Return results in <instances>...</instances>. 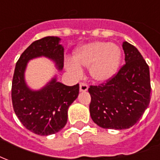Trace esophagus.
Returning a JSON list of instances; mask_svg holds the SVG:
<instances>
[{"label":"esophagus","mask_w":160,"mask_h":160,"mask_svg":"<svg viewBox=\"0 0 160 160\" xmlns=\"http://www.w3.org/2000/svg\"><path fill=\"white\" fill-rule=\"evenodd\" d=\"M88 86L84 82H81L80 83V92H86L88 90Z\"/></svg>","instance_id":"obj_1"}]
</instances>
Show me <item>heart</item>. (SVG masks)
Instances as JSON below:
<instances>
[{
    "instance_id": "heart-1",
    "label": "heart",
    "mask_w": 160,
    "mask_h": 160,
    "mask_svg": "<svg viewBox=\"0 0 160 160\" xmlns=\"http://www.w3.org/2000/svg\"><path fill=\"white\" fill-rule=\"evenodd\" d=\"M122 58L117 44L107 42H91L77 48L73 52L72 61L66 64V71L75 78L82 74L81 67L88 68L94 82L103 83L117 73Z\"/></svg>"
}]
</instances>
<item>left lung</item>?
I'll return each mask as SVG.
<instances>
[{
  "instance_id": "obj_1",
  "label": "left lung",
  "mask_w": 160,
  "mask_h": 160,
  "mask_svg": "<svg viewBox=\"0 0 160 160\" xmlns=\"http://www.w3.org/2000/svg\"><path fill=\"white\" fill-rule=\"evenodd\" d=\"M125 65L101 86H90L92 120L103 129H125L135 125L150 102L149 67L136 47L123 42Z\"/></svg>"
}]
</instances>
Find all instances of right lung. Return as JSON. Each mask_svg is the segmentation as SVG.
<instances>
[{"mask_svg": "<svg viewBox=\"0 0 160 160\" xmlns=\"http://www.w3.org/2000/svg\"><path fill=\"white\" fill-rule=\"evenodd\" d=\"M58 37H46L34 42L16 63L12 84L15 114L28 130L39 136L59 132L67 123L69 107L78 96L79 85L67 86L57 81L56 75L40 89H32L25 81L28 62L45 57L59 71L64 66V47Z\"/></svg>", "mask_w": 160, "mask_h": 160, "instance_id": "right-lung-1", "label": "right lung"}]
</instances>
